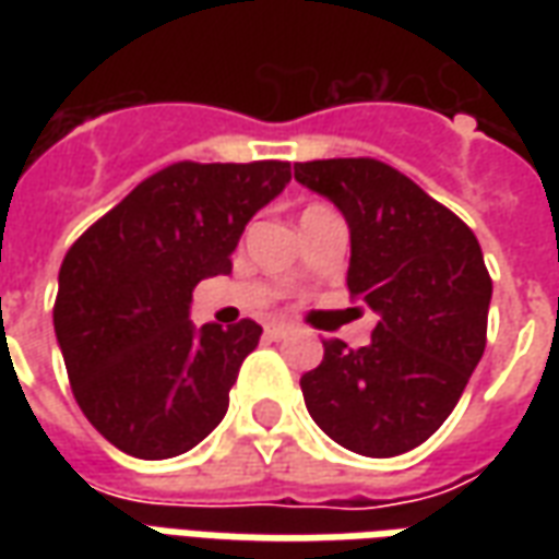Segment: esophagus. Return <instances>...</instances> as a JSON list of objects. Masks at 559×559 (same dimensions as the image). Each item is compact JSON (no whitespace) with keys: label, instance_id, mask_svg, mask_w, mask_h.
I'll use <instances>...</instances> for the list:
<instances>
[{"label":"esophagus","instance_id":"1","mask_svg":"<svg viewBox=\"0 0 559 559\" xmlns=\"http://www.w3.org/2000/svg\"><path fill=\"white\" fill-rule=\"evenodd\" d=\"M287 332H290V326H287V323H269L266 338H284Z\"/></svg>","mask_w":559,"mask_h":559}]
</instances>
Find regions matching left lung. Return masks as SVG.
<instances>
[{"label":"left lung","mask_w":559,"mask_h":559,"mask_svg":"<svg viewBox=\"0 0 559 559\" xmlns=\"http://www.w3.org/2000/svg\"><path fill=\"white\" fill-rule=\"evenodd\" d=\"M293 173L347 221V287L377 314L371 344H323V362L302 374L305 407L350 452H411L455 411L485 353L491 278L479 242L383 160H305Z\"/></svg>","instance_id":"1"}]
</instances>
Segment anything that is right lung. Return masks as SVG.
Instances as JSON below:
<instances>
[{
  "label": "right lung",
  "instance_id": "right-lung-1",
  "mask_svg": "<svg viewBox=\"0 0 559 559\" xmlns=\"http://www.w3.org/2000/svg\"><path fill=\"white\" fill-rule=\"evenodd\" d=\"M290 182L287 160L164 167L71 245L53 329L83 416L143 461L182 455L218 428L254 320L191 323V293L230 275L245 224Z\"/></svg>",
  "mask_w": 559,
  "mask_h": 559
}]
</instances>
